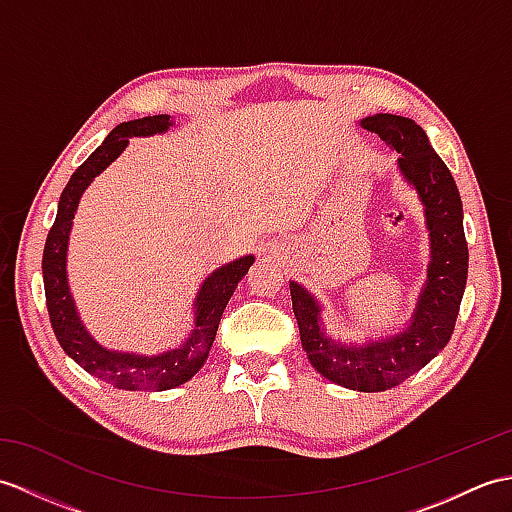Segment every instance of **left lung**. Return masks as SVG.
Instances as JSON below:
<instances>
[{"instance_id": "obj_1", "label": "left lung", "mask_w": 512, "mask_h": 512, "mask_svg": "<svg viewBox=\"0 0 512 512\" xmlns=\"http://www.w3.org/2000/svg\"><path fill=\"white\" fill-rule=\"evenodd\" d=\"M363 127L398 151L402 173L427 206L433 262L411 328L394 339L347 350L321 332L319 306L295 281L290 284V297L301 345L319 374L347 389L385 391L405 383L449 343L469 273V246L458 187L449 167L431 149L424 129L411 118L394 114L367 116Z\"/></svg>"}]
</instances>
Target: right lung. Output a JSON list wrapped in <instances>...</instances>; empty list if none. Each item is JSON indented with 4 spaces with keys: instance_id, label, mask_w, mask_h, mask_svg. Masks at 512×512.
<instances>
[{
    "instance_id": "right-lung-1",
    "label": "right lung",
    "mask_w": 512,
    "mask_h": 512,
    "mask_svg": "<svg viewBox=\"0 0 512 512\" xmlns=\"http://www.w3.org/2000/svg\"><path fill=\"white\" fill-rule=\"evenodd\" d=\"M169 116H145L136 121H127L114 127L110 136L103 140L101 147L92 151V156L72 173L70 182L59 198L57 220H54L46 248H43V288H46V306L50 314V325L54 336L61 343L63 352L74 358L85 372L105 380L107 385L127 391H162L187 383L189 378L204 365L206 356L215 339L217 325H220L222 312L228 299L237 288L248 268L253 266V257H242L237 262L222 266L220 270L204 281V286L195 301V330L180 350H173L160 356H134V354H116L107 352L96 343L92 336L83 330L76 317L74 303L65 279V248H68V235L72 226V217L79 204L81 193L92 182L94 176L110 165L129 143V136H149L156 132H165L169 127Z\"/></svg>"
}]
</instances>
